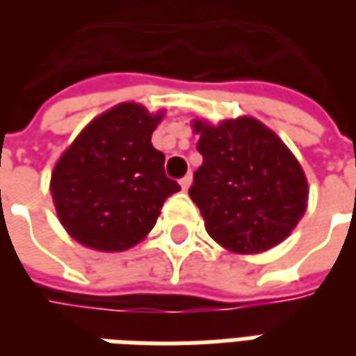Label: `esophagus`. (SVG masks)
I'll use <instances>...</instances> for the list:
<instances>
[{"label": "esophagus", "instance_id": "1", "mask_svg": "<svg viewBox=\"0 0 356 356\" xmlns=\"http://www.w3.org/2000/svg\"><path fill=\"white\" fill-rule=\"evenodd\" d=\"M179 183H181V188H183V191H186V188L191 186V183H193V175L188 173V175H185V177L181 179Z\"/></svg>", "mask_w": 356, "mask_h": 356}]
</instances>
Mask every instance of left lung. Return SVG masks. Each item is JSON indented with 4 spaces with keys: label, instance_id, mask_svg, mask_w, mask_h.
<instances>
[{
    "label": "left lung",
    "instance_id": "obj_1",
    "mask_svg": "<svg viewBox=\"0 0 356 356\" xmlns=\"http://www.w3.org/2000/svg\"><path fill=\"white\" fill-rule=\"evenodd\" d=\"M204 162L188 194L206 231L236 254H259L282 242L307 208V179L288 147L254 118L217 127L194 122Z\"/></svg>",
    "mask_w": 356,
    "mask_h": 356
}]
</instances>
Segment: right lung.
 I'll return each instance as SVG.
<instances>
[{
    "label": "right lung",
    "instance_id": "1",
    "mask_svg": "<svg viewBox=\"0 0 356 356\" xmlns=\"http://www.w3.org/2000/svg\"><path fill=\"white\" fill-rule=\"evenodd\" d=\"M160 118L133 102L118 104L95 118L60 156L51 193L74 240L101 252L135 246L152 231L163 202L181 191L150 140Z\"/></svg>",
    "mask_w": 356,
    "mask_h": 356
}]
</instances>
